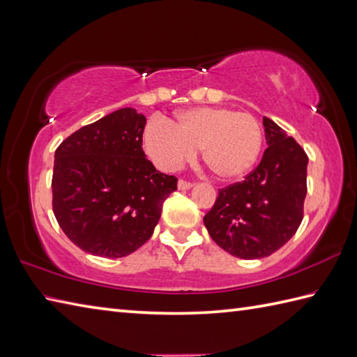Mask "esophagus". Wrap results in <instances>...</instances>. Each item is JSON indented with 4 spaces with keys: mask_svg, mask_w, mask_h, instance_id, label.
Segmentation results:
<instances>
[{
    "mask_svg": "<svg viewBox=\"0 0 357 357\" xmlns=\"http://www.w3.org/2000/svg\"><path fill=\"white\" fill-rule=\"evenodd\" d=\"M193 184L188 183V181H184V179H179L178 181V188L179 190H188V188H192Z\"/></svg>",
    "mask_w": 357,
    "mask_h": 357,
    "instance_id": "obj_1",
    "label": "esophagus"
}]
</instances>
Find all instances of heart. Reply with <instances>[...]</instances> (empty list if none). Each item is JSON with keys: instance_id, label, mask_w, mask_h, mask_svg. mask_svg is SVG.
I'll return each instance as SVG.
<instances>
[{"instance_id": "heart-1", "label": "heart", "mask_w": 357, "mask_h": 357, "mask_svg": "<svg viewBox=\"0 0 357 357\" xmlns=\"http://www.w3.org/2000/svg\"><path fill=\"white\" fill-rule=\"evenodd\" d=\"M262 141L259 121L250 113L224 107L188 109L179 113L173 126L151 121L144 132L147 153L161 169H178L201 149L204 164L222 181L252 170Z\"/></svg>"}]
</instances>
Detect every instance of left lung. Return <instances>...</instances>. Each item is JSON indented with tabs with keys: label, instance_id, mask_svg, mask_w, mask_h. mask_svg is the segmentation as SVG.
Returning <instances> with one entry per match:
<instances>
[{
	"label": "left lung",
	"instance_id": "8db88e82",
	"mask_svg": "<svg viewBox=\"0 0 357 357\" xmlns=\"http://www.w3.org/2000/svg\"><path fill=\"white\" fill-rule=\"evenodd\" d=\"M265 149L242 183L219 188L204 216L216 244L241 259H261L287 244L304 218L308 156L271 119L262 121Z\"/></svg>",
	"mask_w": 357,
	"mask_h": 357
}]
</instances>
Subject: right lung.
<instances>
[{
    "mask_svg": "<svg viewBox=\"0 0 357 357\" xmlns=\"http://www.w3.org/2000/svg\"><path fill=\"white\" fill-rule=\"evenodd\" d=\"M146 116L119 109L81 127L55 151L52 206L66 236L86 253L123 257L153 234L178 178L142 150Z\"/></svg>",
    "mask_w": 357,
    "mask_h": 357,
    "instance_id": "obj_1",
    "label": "right lung"
}]
</instances>
